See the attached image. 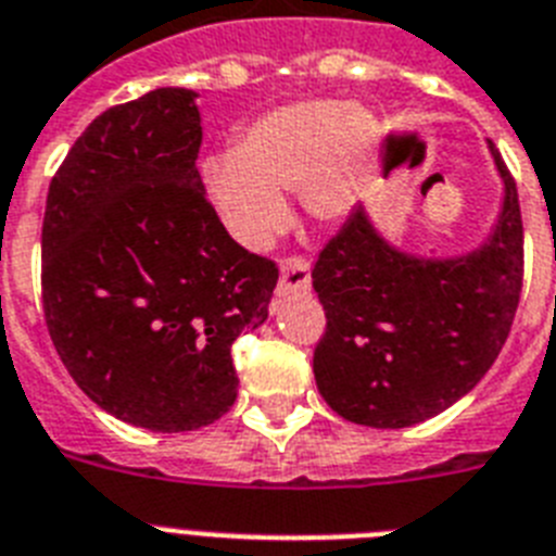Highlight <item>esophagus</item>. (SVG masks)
<instances>
[{"instance_id": "1", "label": "esophagus", "mask_w": 556, "mask_h": 556, "mask_svg": "<svg viewBox=\"0 0 556 556\" xmlns=\"http://www.w3.org/2000/svg\"><path fill=\"white\" fill-rule=\"evenodd\" d=\"M312 287L309 261L304 255H289L281 264V278H278V295L289 292H306Z\"/></svg>"}]
</instances>
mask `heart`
Wrapping results in <instances>:
<instances>
[{"mask_svg": "<svg viewBox=\"0 0 556 556\" xmlns=\"http://www.w3.org/2000/svg\"><path fill=\"white\" fill-rule=\"evenodd\" d=\"M378 139V118L364 104H283L252 118L232 155L204 164L206 192L236 241L267 250L287 224L283 192L301 190L306 213L320 222L350 213Z\"/></svg>", "mask_w": 556, "mask_h": 556, "instance_id": "obj_1", "label": "heart"}]
</instances>
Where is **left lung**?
Instances as JSON below:
<instances>
[{"label":"left lung","mask_w":556,"mask_h":556,"mask_svg":"<svg viewBox=\"0 0 556 556\" xmlns=\"http://www.w3.org/2000/svg\"><path fill=\"white\" fill-rule=\"evenodd\" d=\"M506 195L497 227L463 258L394 250L352 210L320 250L312 287L327 312L312 371L343 420L371 429L424 424L457 403L497 361L522 289L517 185L489 141Z\"/></svg>","instance_id":"8db88e82"}]
</instances>
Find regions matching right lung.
I'll return each mask as SVG.
<instances>
[{
    "instance_id": "obj_1",
    "label": "right lung",
    "mask_w": 556,
    "mask_h": 556,
    "mask_svg": "<svg viewBox=\"0 0 556 556\" xmlns=\"http://www.w3.org/2000/svg\"><path fill=\"white\" fill-rule=\"evenodd\" d=\"M187 87L104 110L50 181L41 306L81 392L150 432H192L236 403L232 343L261 327L275 261L232 241L206 201Z\"/></svg>"
}]
</instances>
